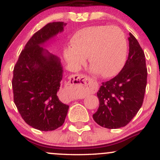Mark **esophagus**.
Segmentation results:
<instances>
[{
  "label": "esophagus",
  "mask_w": 160,
  "mask_h": 160,
  "mask_svg": "<svg viewBox=\"0 0 160 160\" xmlns=\"http://www.w3.org/2000/svg\"><path fill=\"white\" fill-rule=\"evenodd\" d=\"M73 79L76 82V85L80 89V90L85 91H92L94 89V85L90 78H87L85 75L78 74L74 75ZM74 98H71V100L73 101Z\"/></svg>",
  "instance_id": "esophagus-1"
}]
</instances>
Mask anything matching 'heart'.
<instances>
[{
    "label": "heart",
    "mask_w": 160,
    "mask_h": 160,
    "mask_svg": "<svg viewBox=\"0 0 160 160\" xmlns=\"http://www.w3.org/2000/svg\"><path fill=\"white\" fill-rule=\"evenodd\" d=\"M127 43L124 33L117 26L95 25L75 33L71 47L64 50L65 61L78 69L89 57L95 73L111 78L120 71L126 62Z\"/></svg>",
    "instance_id": "b5f03b06"
}]
</instances>
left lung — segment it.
Returning <instances> with one entry per match:
<instances>
[{"label":"left lung","instance_id":"1","mask_svg":"<svg viewBox=\"0 0 160 160\" xmlns=\"http://www.w3.org/2000/svg\"><path fill=\"white\" fill-rule=\"evenodd\" d=\"M128 39L129 52L123 68L115 78L102 82L97 92L99 107L93 119L111 129L123 127L132 120L142 105L146 89L144 52L131 33Z\"/></svg>","mask_w":160,"mask_h":160}]
</instances>
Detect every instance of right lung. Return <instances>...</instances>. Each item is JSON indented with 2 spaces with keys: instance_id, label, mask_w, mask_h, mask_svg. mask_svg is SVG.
Wrapping results in <instances>:
<instances>
[{
  "instance_id": "add662e5",
  "label": "right lung",
  "mask_w": 160,
  "mask_h": 160,
  "mask_svg": "<svg viewBox=\"0 0 160 160\" xmlns=\"http://www.w3.org/2000/svg\"><path fill=\"white\" fill-rule=\"evenodd\" d=\"M66 25L50 22L37 32L14 67V103L25 122L40 131H52L62 126L69 108L58 96L63 77L61 61L44 48Z\"/></svg>"
}]
</instances>
